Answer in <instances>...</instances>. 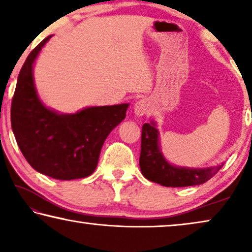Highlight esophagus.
<instances>
[{"label":"esophagus","instance_id":"esophagus-1","mask_svg":"<svg viewBox=\"0 0 252 252\" xmlns=\"http://www.w3.org/2000/svg\"><path fill=\"white\" fill-rule=\"evenodd\" d=\"M149 111V104L148 102L144 99L138 100L136 103L134 104V112L135 115L137 116H144L145 114H148Z\"/></svg>","mask_w":252,"mask_h":252}]
</instances>
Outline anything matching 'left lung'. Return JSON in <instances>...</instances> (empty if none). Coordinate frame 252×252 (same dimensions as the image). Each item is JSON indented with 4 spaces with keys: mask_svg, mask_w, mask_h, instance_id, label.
<instances>
[{
    "mask_svg": "<svg viewBox=\"0 0 252 252\" xmlns=\"http://www.w3.org/2000/svg\"><path fill=\"white\" fill-rule=\"evenodd\" d=\"M221 166L207 169H188L171 166L159 149L158 130L153 124L142 126L140 167L145 178L163 187L183 188L206 183L218 173Z\"/></svg>",
    "mask_w": 252,
    "mask_h": 252,
    "instance_id": "8db88e82",
    "label": "left lung"
}]
</instances>
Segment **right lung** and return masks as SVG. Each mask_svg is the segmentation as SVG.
Here are the masks:
<instances>
[{
    "instance_id": "obj_1",
    "label": "right lung",
    "mask_w": 252,
    "mask_h": 252,
    "mask_svg": "<svg viewBox=\"0 0 252 252\" xmlns=\"http://www.w3.org/2000/svg\"><path fill=\"white\" fill-rule=\"evenodd\" d=\"M51 36L29 53L18 76L11 102V126L20 151L35 170L56 180L90 176L96 168L105 138L126 117L128 104L58 115L36 95L32 63Z\"/></svg>"
}]
</instances>
